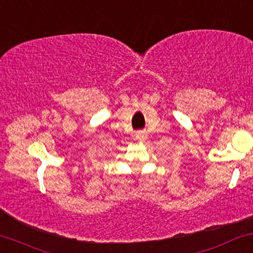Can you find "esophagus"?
<instances>
[{
  "instance_id": "1",
  "label": "esophagus",
  "mask_w": 253,
  "mask_h": 253,
  "mask_svg": "<svg viewBox=\"0 0 253 253\" xmlns=\"http://www.w3.org/2000/svg\"><path fill=\"white\" fill-rule=\"evenodd\" d=\"M135 140L139 142H143L147 140V133L145 130H140V132L135 133Z\"/></svg>"
}]
</instances>
